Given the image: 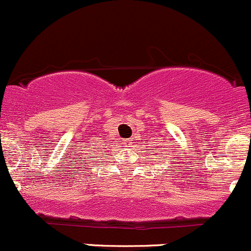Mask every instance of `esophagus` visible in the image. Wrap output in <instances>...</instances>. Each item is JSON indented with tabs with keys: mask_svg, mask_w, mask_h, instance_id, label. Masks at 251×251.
Returning <instances> with one entry per match:
<instances>
[{
	"mask_svg": "<svg viewBox=\"0 0 251 251\" xmlns=\"http://www.w3.org/2000/svg\"><path fill=\"white\" fill-rule=\"evenodd\" d=\"M123 143H125V145L126 146V148H129V146H130L131 145V141L130 140H128V139H126V140H125V141H123Z\"/></svg>",
	"mask_w": 251,
	"mask_h": 251,
	"instance_id": "esophagus-1",
	"label": "esophagus"
}]
</instances>
